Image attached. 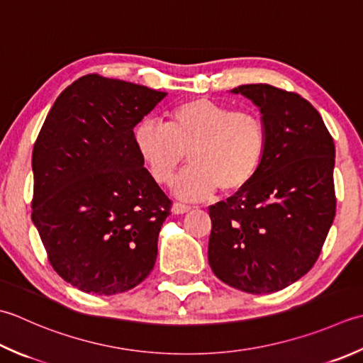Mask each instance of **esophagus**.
Instances as JSON below:
<instances>
[{
    "mask_svg": "<svg viewBox=\"0 0 363 363\" xmlns=\"http://www.w3.org/2000/svg\"><path fill=\"white\" fill-rule=\"evenodd\" d=\"M172 211H173V214H186V212L190 211V206L184 204V203H174Z\"/></svg>",
    "mask_w": 363,
    "mask_h": 363,
    "instance_id": "1",
    "label": "esophagus"
}]
</instances>
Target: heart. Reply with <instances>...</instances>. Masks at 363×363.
<instances>
[{
    "instance_id": "heart-1",
    "label": "heart",
    "mask_w": 363,
    "mask_h": 363,
    "mask_svg": "<svg viewBox=\"0 0 363 363\" xmlns=\"http://www.w3.org/2000/svg\"><path fill=\"white\" fill-rule=\"evenodd\" d=\"M133 145L159 184L172 181L190 154L191 167L177 177L174 191L186 200H203L216 190L231 195L250 186L266 162L269 130L257 111H234L208 97H194L173 106L165 125L140 123Z\"/></svg>"
}]
</instances>
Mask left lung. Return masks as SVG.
I'll return each mask as SVG.
<instances>
[{
	"label": "left lung",
	"instance_id": "1",
	"mask_svg": "<svg viewBox=\"0 0 363 363\" xmlns=\"http://www.w3.org/2000/svg\"><path fill=\"white\" fill-rule=\"evenodd\" d=\"M259 106L269 130L255 181L209 206V266L226 285L275 293L307 274L335 218V145L321 115L293 91L271 84L233 89Z\"/></svg>",
	"mask_w": 363,
	"mask_h": 363
}]
</instances>
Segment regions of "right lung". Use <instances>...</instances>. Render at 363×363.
<instances>
[{
    "mask_svg": "<svg viewBox=\"0 0 363 363\" xmlns=\"http://www.w3.org/2000/svg\"><path fill=\"white\" fill-rule=\"evenodd\" d=\"M167 94L99 74L56 99L33 149L31 218L55 272L83 293L143 281L172 200L149 176L133 127Z\"/></svg>",
    "mask_w": 363,
    "mask_h": 363,
    "instance_id": "add662e5",
    "label": "right lung"
}]
</instances>
